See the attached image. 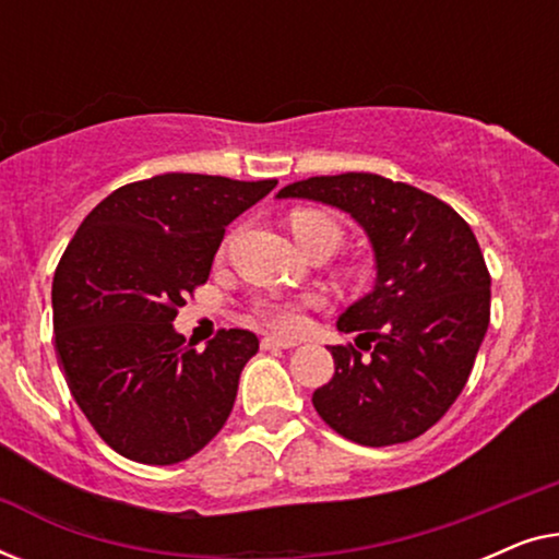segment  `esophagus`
Instances as JSON below:
<instances>
[{"instance_id": "34e87169", "label": "esophagus", "mask_w": 559, "mask_h": 559, "mask_svg": "<svg viewBox=\"0 0 559 559\" xmlns=\"http://www.w3.org/2000/svg\"><path fill=\"white\" fill-rule=\"evenodd\" d=\"M297 341L293 338H277V335H266L262 338V348L264 350H272V348H295Z\"/></svg>"}]
</instances>
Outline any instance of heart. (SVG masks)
<instances>
[{
	"mask_svg": "<svg viewBox=\"0 0 559 559\" xmlns=\"http://www.w3.org/2000/svg\"><path fill=\"white\" fill-rule=\"evenodd\" d=\"M295 241L302 251H312L318 247L335 249L341 241V226L320 211H295L289 216ZM316 302L312 297H259L254 302V316L262 325L277 333H297L305 325V310Z\"/></svg>",
	"mask_w": 559,
	"mask_h": 559,
	"instance_id": "obj_1",
	"label": "heart"
}]
</instances>
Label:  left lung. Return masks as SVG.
I'll use <instances>...</instances> for the list:
<instances>
[{"instance_id": "left-lung-1", "label": "left lung", "mask_w": 559, "mask_h": 559, "mask_svg": "<svg viewBox=\"0 0 559 559\" xmlns=\"http://www.w3.org/2000/svg\"><path fill=\"white\" fill-rule=\"evenodd\" d=\"M277 198H310L364 226L377 287L338 318L356 346H331L335 373L312 404L358 445L384 448L430 430L468 381L491 320V274L471 226L425 190L371 173L320 175Z\"/></svg>"}]
</instances>
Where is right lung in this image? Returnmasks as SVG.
<instances>
[{
	"label": "right lung",
	"mask_w": 559,
	"mask_h": 559,
	"mask_svg": "<svg viewBox=\"0 0 559 559\" xmlns=\"http://www.w3.org/2000/svg\"><path fill=\"white\" fill-rule=\"evenodd\" d=\"M274 186L195 173L129 182L83 218L60 257L58 361L98 438L129 461H186L231 415L259 338L228 328L195 350L173 320L209 282L226 226Z\"/></svg>",
	"instance_id": "right-lung-1"
}]
</instances>
